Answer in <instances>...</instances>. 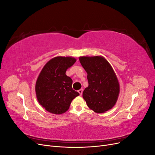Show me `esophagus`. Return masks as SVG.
Here are the masks:
<instances>
[{
    "instance_id": "34e87169",
    "label": "esophagus",
    "mask_w": 155,
    "mask_h": 155,
    "mask_svg": "<svg viewBox=\"0 0 155 155\" xmlns=\"http://www.w3.org/2000/svg\"><path fill=\"white\" fill-rule=\"evenodd\" d=\"M83 90L82 88L79 89V90L78 91V92L79 93V94H80V96H81V95H82V94H83Z\"/></svg>"
}]
</instances>
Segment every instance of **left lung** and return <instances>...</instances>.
<instances>
[{"label": "left lung", "instance_id": "obj_1", "mask_svg": "<svg viewBox=\"0 0 155 155\" xmlns=\"http://www.w3.org/2000/svg\"><path fill=\"white\" fill-rule=\"evenodd\" d=\"M87 73L88 87L83 92L87 106L96 113L111 109L118 100L120 85L109 63L102 56L79 57Z\"/></svg>", "mask_w": 155, "mask_h": 155}]
</instances>
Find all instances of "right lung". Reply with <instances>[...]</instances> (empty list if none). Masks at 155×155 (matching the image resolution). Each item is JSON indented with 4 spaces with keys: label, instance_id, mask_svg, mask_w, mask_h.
<instances>
[{
    "label": "right lung",
    "instance_id": "add662e5",
    "mask_svg": "<svg viewBox=\"0 0 155 155\" xmlns=\"http://www.w3.org/2000/svg\"><path fill=\"white\" fill-rule=\"evenodd\" d=\"M76 61L72 57L54 58L42 69L35 84L37 99L46 110L55 114L64 113L79 94L72 89V80L67 70Z\"/></svg>",
    "mask_w": 155,
    "mask_h": 155
}]
</instances>
